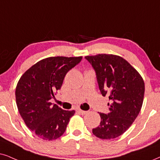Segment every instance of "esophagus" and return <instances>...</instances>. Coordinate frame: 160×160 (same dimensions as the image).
<instances>
[{
  "mask_svg": "<svg viewBox=\"0 0 160 160\" xmlns=\"http://www.w3.org/2000/svg\"><path fill=\"white\" fill-rule=\"evenodd\" d=\"M78 112L80 113V114L82 115H85L88 113V112H86V111H82V110H81V109H78Z\"/></svg>",
  "mask_w": 160,
  "mask_h": 160,
  "instance_id": "esophagus-1",
  "label": "esophagus"
}]
</instances>
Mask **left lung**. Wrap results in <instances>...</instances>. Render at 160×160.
<instances>
[{
  "label": "left lung",
  "mask_w": 160,
  "mask_h": 160,
  "mask_svg": "<svg viewBox=\"0 0 160 160\" xmlns=\"http://www.w3.org/2000/svg\"><path fill=\"white\" fill-rule=\"evenodd\" d=\"M96 74L101 94L111 100L108 114L100 113L101 122L93 128L98 138L111 139L131 126L142 108L145 83L142 77L125 59L113 54L85 57Z\"/></svg>",
  "instance_id": "8db88e82"
}]
</instances>
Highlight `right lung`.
Segmentation results:
<instances>
[{
	"instance_id": "obj_1",
	"label": "right lung",
	"mask_w": 160,
	"mask_h": 160,
	"mask_svg": "<svg viewBox=\"0 0 160 160\" xmlns=\"http://www.w3.org/2000/svg\"><path fill=\"white\" fill-rule=\"evenodd\" d=\"M82 57H51L38 62L24 73L15 90L20 114L30 130L40 138L52 140L65 132L74 111H66L50 102L60 89L66 74Z\"/></svg>"
}]
</instances>
